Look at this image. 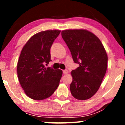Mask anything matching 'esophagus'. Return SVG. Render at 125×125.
<instances>
[{
  "instance_id": "esophagus-1",
  "label": "esophagus",
  "mask_w": 125,
  "mask_h": 125,
  "mask_svg": "<svg viewBox=\"0 0 125 125\" xmlns=\"http://www.w3.org/2000/svg\"><path fill=\"white\" fill-rule=\"evenodd\" d=\"M63 73H64V74H68V70H64V71H62Z\"/></svg>"
}]
</instances>
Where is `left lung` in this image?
Returning a JSON list of instances; mask_svg holds the SVG:
<instances>
[{"label": "left lung", "instance_id": "obj_1", "mask_svg": "<svg viewBox=\"0 0 125 125\" xmlns=\"http://www.w3.org/2000/svg\"><path fill=\"white\" fill-rule=\"evenodd\" d=\"M61 36L74 62L80 65L71 72L72 95L77 100H88L96 93L105 75L106 52L100 39L87 30H64Z\"/></svg>", "mask_w": 125, "mask_h": 125}]
</instances>
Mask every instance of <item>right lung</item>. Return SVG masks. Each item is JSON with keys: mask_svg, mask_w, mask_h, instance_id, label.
<instances>
[{"mask_svg": "<svg viewBox=\"0 0 125 125\" xmlns=\"http://www.w3.org/2000/svg\"><path fill=\"white\" fill-rule=\"evenodd\" d=\"M59 30L39 32L29 39L19 59V81L30 98L42 100L51 96L59 85L62 71L45 67L52 60L50 49L60 33Z\"/></svg>", "mask_w": 125, "mask_h": 125, "instance_id": "right-lung-1", "label": "right lung"}]
</instances>
